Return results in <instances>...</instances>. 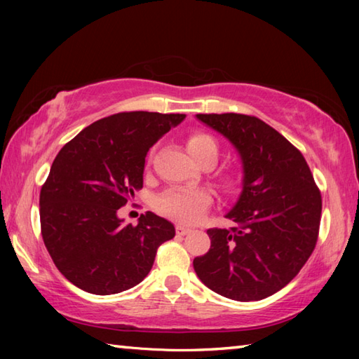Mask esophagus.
Returning <instances> with one entry per match:
<instances>
[{"label": "esophagus", "instance_id": "34e87169", "mask_svg": "<svg viewBox=\"0 0 359 359\" xmlns=\"http://www.w3.org/2000/svg\"><path fill=\"white\" fill-rule=\"evenodd\" d=\"M189 231H191V230H189V228H187V226H182V225L175 226V233H177V236H185Z\"/></svg>", "mask_w": 359, "mask_h": 359}]
</instances>
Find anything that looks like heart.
<instances>
[{"label":"heart","instance_id":"heart-1","mask_svg":"<svg viewBox=\"0 0 359 359\" xmlns=\"http://www.w3.org/2000/svg\"><path fill=\"white\" fill-rule=\"evenodd\" d=\"M187 149L197 163L205 158H216L219 148L216 140L205 133H193L187 139ZM211 197L203 189H170L158 197L157 207L165 216L180 224H196L203 217Z\"/></svg>","mask_w":359,"mask_h":359}]
</instances>
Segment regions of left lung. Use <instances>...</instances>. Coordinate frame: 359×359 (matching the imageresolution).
<instances>
[{
    "mask_svg": "<svg viewBox=\"0 0 359 359\" xmlns=\"http://www.w3.org/2000/svg\"><path fill=\"white\" fill-rule=\"evenodd\" d=\"M238 151L242 191L211 228L207 255L193 261L205 285L228 299L261 301L284 288L313 253L323 201L306 158L284 135L243 114H197Z\"/></svg>",
    "mask_w": 359,
    "mask_h": 359,
    "instance_id": "8db88e82",
    "label": "left lung"
}]
</instances>
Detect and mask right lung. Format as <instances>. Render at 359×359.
I'll use <instances>...</instances> for the list:
<instances>
[{
  "label": "right lung",
  "mask_w": 359,
  "mask_h": 359,
  "mask_svg": "<svg viewBox=\"0 0 359 359\" xmlns=\"http://www.w3.org/2000/svg\"><path fill=\"white\" fill-rule=\"evenodd\" d=\"M185 114L120 112L94 121L60 149L40 193L44 245L75 287L116 294L148 276L174 225L148 211L123 224L118 208L143 187L144 157Z\"/></svg>",
  "instance_id": "obj_1"
}]
</instances>
